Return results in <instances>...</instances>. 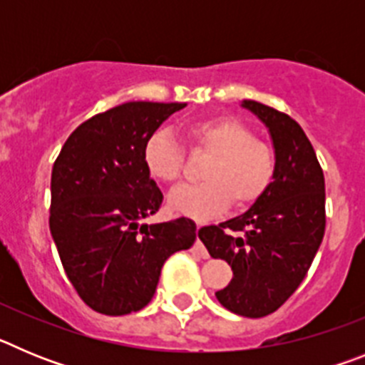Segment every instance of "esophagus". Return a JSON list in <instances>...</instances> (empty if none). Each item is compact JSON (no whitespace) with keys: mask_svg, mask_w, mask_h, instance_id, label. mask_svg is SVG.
<instances>
[{"mask_svg":"<svg viewBox=\"0 0 365 365\" xmlns=\"http://www.w3.org/2000/svg\"><path fill=\"white\" fill-rule=\"evenodd\" d=\"M199 228H201V225H197V232H199ZM193 250H195V252H197L201 257H208V250H206L205 245L201 243V240H199V237H197V241H195V247H193Z\"/></svg>","mask_w":365,"mask_h":365,"instance_id":"34e87169","label":"esophagus"}]
</instances>
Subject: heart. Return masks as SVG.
<instances>
[{"mask_svg":"<svg viewBox=\"0 0 365 365\" xmlns=\"http://www.w3.org/2000/svg\"><path fill=\"white\" fill-rule=\"evenodd\" d=\"M193 151L208 153L199 185H180L168 195L173 212L195 221H208L227 210L232 201L248 206L269 190L276 172V157L267 143L232 117L195 120L186 125ZM146 172L160 182H173L182 173L185 151L168 130L146 138L143 148Z\"/></svg>","mask_w":365,"mask_h":365,"instance_id":"1","label":"heart"}]
</instances>
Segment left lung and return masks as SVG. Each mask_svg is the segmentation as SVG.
<instances>
[{
    "instance_id": "obj_1",
    "label": "left lung",
    "mask_w": 365,
    "mask_h": 365,
    "mask_svg": "<svg viewBox=\"0 0 365 365\" xmlns=\"http://www.w3.org/2000/svg\"><path fill=\"white\" fill-rule=\"evenodd\" d=\"M241 108L259 118L272 138L276 172L245 214L202 227L199 240L234 278L215 292L228 311L261 318L279 309L303 282L325 232V180L314 148L299 124L256 100ZM232 231H245L243 238Z\"/></svg>"
}]
</instances>
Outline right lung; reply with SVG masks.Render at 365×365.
<instances>
[{
    "instance_id": "1",
    "label": "right lung",
    "mask_w": 365,
    "mask_h": 365,
    "mask_svg": "<svg viewBox=\"0 0 365 365\" xmlns=\"http://www.w3.org/2000/svg\"><path fill=\"white\" fill-rule=\"evenodd\" d=\"M172 102H128L71 133L51 175L49 227L67 278L96 312L122 316L151 302L164 261L195 241V222L146 225L163 192L146 172L143 148Z\"/></svg>"
}]
</instances>
